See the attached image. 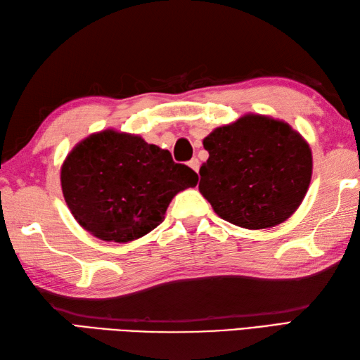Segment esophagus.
<instances>
[{
    "mask_svg": "<svg viewBox=\"0 0 360 360\" xmlns=\"http://www.w3.org/2000/svg\"><path fill=\"white\" fill-rule=\"evenodd\" d=\"M188 167L193 168V170L198 173V170H200V160H198L196 158L190 159V160H188Z\"/></svg>",
    "mask_w": 360,
    "mask_h": 360,
    "instance_id": "esophagus-1",
    "label": "esophagus"
}]
</instances>
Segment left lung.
<instances>
[{
	"label": "left lung",
	"instance_id": "obj_1",
	"mask_svg": "<svg viewBox=\"0 0 360 360\" xmlns=\"http://www.w3.org/2000/svg\"><path fill=\"white\" fill-rule=\"evenodd\" d=\"M200 192L223 219L274 227L303 201L312 174L309 145L285 122L248 114L204 139Z\"/></svg>",
	"mask_w": 360,
	"mask_h": 360
}]
</instances>
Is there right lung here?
<instances>
[{
	"mask_svg": "<svg viewBox=\"0 0 360 360\" xmlns=\"http://www.w3.org/2000/svg\"><path fill=\"white\" fill-rule=\"evenodd\" d=\"M198 184L170 151L106 129L80 142L62 167V190L79 224L103 241L128 243L165 218L173 196Z\"/></svg>",
	"mask_w": 360,
	"mask_h": 360,
	"instance_id": "add662e5",
	"label": "right lung"
}]
</instances>
